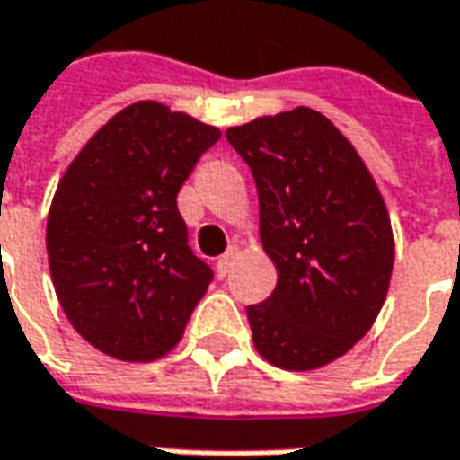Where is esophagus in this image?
I'll list each match as a JSON object with an SVG mask.
<instances>
[{"mask_svg":"<svg viewBox=\"0 0 460 460\" xmlns=\"http://www.w3.org/2000/svg\"><path fill=\"white\" fill-rule=\"evenodd\" d=\"M235 258H237V245H230V248L225 251V255H220V258H217V273H220V276H227V273L233 270Z\"/></svg>","mask_w":460,"mask_h":460,"instance_id":"34e87169","label":"esophagus"}]
</instances>
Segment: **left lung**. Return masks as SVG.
<instances>
[{
  "instance_id": "left-lung-1",
  "label": "left lung",
  "mask_w": 460,
  "mask_h": 460,
  "mask_svg": "<svg viewBox=\"0 0 460 460\" xmlns=\"http://www.w3.org/2000/svg\"><path fill=\"white\" fill-rule=\"evenodd\" d=\"M251 166L261 240L279 270L248 306L255 349L283 369H316L365 337L393 276V227L365 162L319 111L294 108L227 128Z\"/></svg>"
}]
</instances>
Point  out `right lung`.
Segmentation results:
<instances>
[{
	"label": "right lung",
	"mask_w": 460,
	"mask_h": 460,
	"mask_svg": "<svg viewBox=\"0 0 460 460\" xmlns=\"http://www.w3.org/2000/svg\"><path fill=\"white\" fill-rule=\"evenodd\" d=\"M220 131L154 101L123 108L58 184L48 261L65 316L95 349L151 362L177 347L212 268L177 194Z\"/></svg>",
	"instance_id": "obj_1"
}]
</instances>
